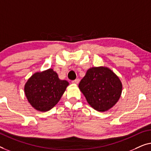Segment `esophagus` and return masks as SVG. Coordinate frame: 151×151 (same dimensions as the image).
<instances>
[{
  "instance_id": "esophagus-1",
  "label": "esophagus",
  "mask_w": 151,
  "mask_h": 151,
  "mask_svg": "<svg viewBox=\"0 0 151 151\" xmlns=\"http://www.w3.org/2000/svg\"><path fill=\"white\" fill-rule=\"evenodd\" d=\"M78 83H79V80H78V79H75V80H74V81H72V83L75 84V85H77Z\"/></svg>"
}]
</instances>
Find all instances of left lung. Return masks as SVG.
I'll return each instance as SVG.
<instances>
[{
	"instance_id": "left-lung-1",
	"label": "left lung",
	"mask_w": 151,
	"mask_h": 151,
	"mask_svg": "<svg viewBox=\"0 0 151 151\" xmlns=\"http://www.w3.org/2000/svg\"><path fill=\"white\" fill-rule=\"evenodd\" d=\"M78 88L89 105L96 111L103 112L108 111L118 101L122 84L111 70L100 66L88 69Z\"/></svg>"
}]
</instances>
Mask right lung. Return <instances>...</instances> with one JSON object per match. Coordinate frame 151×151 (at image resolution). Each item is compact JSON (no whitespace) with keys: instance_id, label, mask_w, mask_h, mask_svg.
Returning <instances> with one entry per match:
<instances>
[{"instance_id":"1","label":"right lung","mask_w":151,"mask_h":151,"mask_svg":"<svg viewBox=\"0 0 151 151\" xmlns=\"http://www.w3.org/2000/svg\"><path fill=\"white\" fill-rule=\"evenodd\" d=\"M68 85L50 68L33 74L25 84L24 93L34 109L45 112L58 103Z\"/></svg>"}]
</instances>
